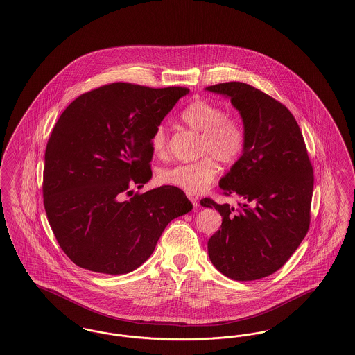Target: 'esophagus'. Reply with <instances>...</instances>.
Segmentation results:
<instances>
[{
	"label": "esophagus",
	"instance_id": "1",
	"mask_svg": "<svg viewBox=\"0 0 355 355\" xmlns=\"http://www.w3.org/2000/svg\"><path fill=\"white\" fill-rule=\"evenodd\" d=\"M187 197H189V199L191 200V203H193L196 207L198 206V197H197V196H194V194H189Z\"/></svg>",
	"mask_w": 355,
	"mask_h": 355
}]
</instances>
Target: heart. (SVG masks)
I'll return each mask as SVG.
<instances>
[{
    "mask_svg": "<svg viewBox=\"0 0 355 355\" xmlns=\"http://www.w3.org/2000/svg\"><path fill=\"white\" fill-rule=\"evenodd\" d=\"M181 121L189 129L202 133L199 142L202 158L193 164L161 169L158 181L189 194H199L213 184L218 174L216 161L223 165H234L241 159L247 135L238 117L226 114L223 107L207 100L197 99L187 104L181 112ZM150 149L158 158L168 155V130L164 124L153 129Z\"/></svg>",
    "mask_w": 355,
    "mask_h": 355,
    "instance_id": "heart-1",
    "label": "heart"
}]
</instances>
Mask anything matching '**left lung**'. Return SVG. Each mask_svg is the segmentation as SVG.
Here are the masks:
<instances>
[{"instance_id":"8db88e82","label":"left lung","mask_w":355,"mask_h":355,"mask_svg":"<svg viewBox=\"0 0 355 355\" xmlns=\"http://www.w3.org/2000/svg\"><path fill=\"white\" fill-rule=\"evenodd\" d=\"M206 89L231 99L247 135L241 159L219 182L223 196L238 197L236 207L200 200L222 215L209 256L230 279L257 280L280 270L309 230L312 162L296 119L280 101L241 82Z\"/></svg>"}]
</instances>
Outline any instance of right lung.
<instances>
[{
	"instance_id": "right-lung-1",
	"label": "right lung",
	"mask_w": 355,
	"mask_h": 355,
	"mask_svg": "<svg viewBox=\"0 0 355 355\" xmlns=\"http://www.w3.org/2000/svg\"><path fill=\"white\" fill-rule=\"evenodd\" d=\"M186 94V87L117 82L80 95L58 119L44 152L43 205L76 266L132 272L171 220L193 209L174 186L133 193L152 178L153 129Z\"/></svg>"
}]
</instances>
